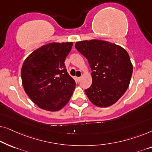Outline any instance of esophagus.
<instances>
[{
    "instance_id": "34e87169",
    "label": "esophagus",
    "mask_w": 152,
    "mask_h": 152,
    "mask_svg": "<svg viewBox=\"0 0 152 152\" xmlns=\"http://www.w3.org/2000/svg\"><path fill=\"white\" fill-rule=\"evenodd\" d=\"M80 80H81L80 77H76V80H77V82H80Z\"/></svg>"
}]
</instances>
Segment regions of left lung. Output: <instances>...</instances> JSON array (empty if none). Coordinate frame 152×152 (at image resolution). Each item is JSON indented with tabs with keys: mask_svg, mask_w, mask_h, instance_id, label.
<instances>
[{
	"mask_svg": "<svg viewBox=\"0 0 152 152\" xmlns=\"http://www.w3.org/2000/svg\"><path fill=\"white\" fill-rule=\"evenodd\" d=\"M75 48L88 59L93 82L85 90L93 104L107 107L115 103L129 85L133 72L130 57L125 50L100 40L76 43Z\"/></svg>",
	"mask_w": 152,
	"mask_h": 152,
	"instance_id": "obj_1",
	"label": "left lung"
}]
</instances>
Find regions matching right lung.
<instances>
[{
    "mask_svg": "<svg viewBox=\"0 0 152 152\" xmlns=\"http://www.w3.org/2000/svg\"><path fill=\"white\" fill-rule=\"evenodd\" d=\"M72 46V42L49 43L25 60L21 69L23 86L41 109L59 111L70 100L75 82L68 73L64 61Z\"/></svg>",
    "mask_w": 152,
    "mask_h": 152,
    "instance_id": "right-lung-1",
    "label": "right lung"
}]
</instances>
